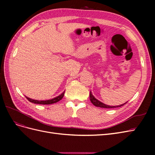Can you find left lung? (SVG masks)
I'll return each mask as SVG.
<instances>
[{"label":"left lung","mask_w":155,"mask_h":155,"mask_svg":"<svg viewBox=\"0 0 155 155\" xmlns=\"http://www.w3.org/2000/svg\"><path fill=\"white\" fill-rule=\"evenodd\" d=\"M90 100L91 101L92 104L95 105L97 107H101V108H107V109H109V108H116V107H121V106H123L124 104H125L126 103H125L124 104H122V105H118V106H110V105H105L104 104V103H102L101 101H100L99 100H97L96 98L94 97V96L92 95V94L91 92V91L90 92Z\"/></svg>","instance_id":"left-lung-1"}]
</instances>
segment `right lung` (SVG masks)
<instances>
[{
    "instance_id": "obj_1",
    "label": "right lung",
    "mask_w": 155,
    "mask_h": 155,
    "mask_svg": "<svg viewBox=\"0 0 155 155\" xmlns=\"http://www.w3.org/2000/svg\"><path fill=\"white\" fill-rule=\"evenodd\" d=\"M65 91H64L61 94H60L59 96H58V97H54L53 99L51 100H45V101H39V100H32L31 98H29L28 97H26L27 98V100H28L29 101L34 103V104H42V105H50V104H55V103H57L59 101H60L62 99L64 96Z\"/></svg>"
}]
</instances>
